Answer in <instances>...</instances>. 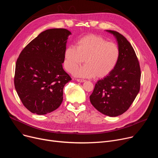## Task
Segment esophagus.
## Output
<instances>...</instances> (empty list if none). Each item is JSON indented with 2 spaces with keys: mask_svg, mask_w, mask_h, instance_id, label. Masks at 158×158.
<instances>
[{
  "mask_svg": "<svg viewBox=\"0 0 158 158\" xmlns=\"http://www.w3.org/2000/svg\"><path fill=\"white\" fill-rule=\"evenodd\" d=\"M77 80L78 81H79V82H84V81H85V80H83V79H77Z\"/></svg>",
  "mask_w": 158,
  "mask_h": 158,
  "instance_id": "obj_1",
  "label": "esophagus"
}]
</instances>
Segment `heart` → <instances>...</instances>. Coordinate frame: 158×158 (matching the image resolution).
Here are the masks:
<instances>
[{"mask_svg":"<svg viewBox=\"0 0 158 158\" xmlns=\"http://www.w3.org/2000/svg\"><path fill=\"white\" fill-rule=\"evenodd\" d=\"M119 53V47L116 43L107 42L101 36L88 35L79 39L75 47L66 48L64 66L67 71L74 70V74L78 77L104 78L115 68ZM84 61L86 65L78 69Z\"/></svg>","mask_w":158,"mask_h":158,"instance_id":"heart-1","label":"heart"}]
</instances>
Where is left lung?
I'll list each match as a JSON object with an SVG mask.
<instances>
[{
    "label": "left lung",
    "mask_w": 158,
    "mask_h": 158,
    "mask_svg": "<svg viewBox=\"0 0 158 158\" xmlns=\"http://www.w3.org/2000/svg\"><path fill=\"white\" fill-rule=\"evenodd\" d=\"M107 31L117 39L119 60L108 76L98 81L90 102L102 114L115 117L128 110L138 94L141 69L136 52L125 37L117 31Z\"/></svg>",
    "instance_id": "left-lung-1"
}]
</instances>
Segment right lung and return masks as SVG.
Segmentation results:
<instances>
[{
	"label": "right lung",
	"mask_w": 158,
	"mask_h": 158,
	"mask_svg": "<svg viewBox=\"0 0 158 158\" xmlns=\"http://www.w3.org/2000/svg\"><path fill=\"white\" fill-rule=\"evenodd\" d=\"M66 29L42 32L22 49L16 62L14 84L24 107L42 115L56 110L63 101V89L72 79L63 69Z\"/></svg>",
	"instance_id": "right-lung-1"
}]
</instances>
